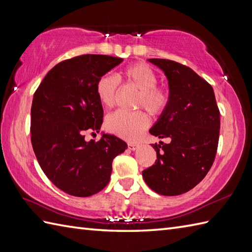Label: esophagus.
<instances>
[{
	"instance_id": "1",
	"label": "esophagus",
	"mask_w": 252,
	"mask_h": 252,
	"mask_svg": "<svg viewBox=\"0 0 252 252\" xmlns=\"http://www.w3.org/2000/svg\"><path fill=\"white\" fill-rule=\"evenodd\" d=\"M127 147H129L130 151H135V149H137V144L130 142V143H127Z\"/></svg>"
}]
</instances>
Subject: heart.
I'll return each mask as SVG.
<instances>
[{
    "label": "heart",
    "instance_id": "obj_1",
    "mask_svg": "<svg viewBox=\"0 0 252 252\" xmlns=\"http://www.w3.org/2000/svg\"><path fill=\"white\" fill-rule=\"evenodd\" d=\"M127 83L140 91L136 100L137 108H145L151 115H160L169 104V93L162 88H157L156 73L145 63H135L126 68L121 73ZM118 80L111 74H105L96 83V94L101 104L111 107L115 104L118 93ZM149 119L145 112L116 111L106 119V127L114 134L126 138L136 140L146 129Z\"/></svg>",
    "mask_w": 252,
    "mask_h": 252
}]
</instances>
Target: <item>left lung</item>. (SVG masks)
<instances>
[{
	"label": "left lung",
	"instance_id": "obj_1",
	"mask_svg": "<svg viewBox=\"0 0 252 252\" xmlns=\"http://www.w3.org/2000/svg\"><path fill=\"white\" fill-rule=\"evenodd\" d=\"M148 62L164 73L169 87V104L149 132L170 143L152 144L156 163L142 174L157 194L181 195L194 189L215 161L220 111L212 87L192 69L168 60Z\"/></svg>",
	"mask_w": 252,
	"mask_h": 252
}]
</instances>
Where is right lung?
Here are the masks:
<instances>
[{
    "label": "right lung",
    "instance_id": "obj_1",
    "mask_svg": "<svg viewBox=\"0 0 252 252\" xmlns=\"http://www.w3.org/2000/svg\"><path fill=\"white\" fill-rule=\"evenodd\" d=\"M122 58L87 54L57 63L44 77L31 106V143L41 169L58 189L89 197L109 183L112 160L127 148L126 142L99 133L103 106L96 83ZM96 135V134H95Z\"/></svg>",
    "mask_w": 252,
    "mask_h": 252
}]
</instances>
